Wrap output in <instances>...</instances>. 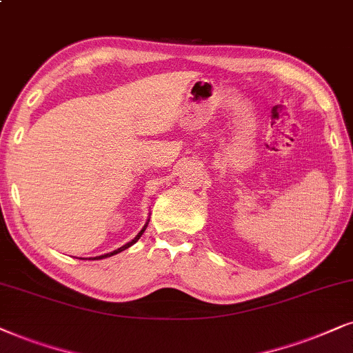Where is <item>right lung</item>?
Instances as JSON below:
<instances>
[{
	"instance_id": "1",
	"label": "right lung",
	"mask_w": 353,
	"mask_h": 353,
	"mask_svg": "<svg viewBox=\"0 0 353 353\" xmlns=\"http://www.w3.org/2000/svg\"><path fill=\"white\" fill-rule=\"evenodd\" d=\"M146 226H148V223H146V225H145V228H143V230H141V231H140V233H138V234L135 236V238H133V239L130 241V243H127V244H125V246H122V248H119V249H115V251H112V252H109V254H104V256H97V257H92V259H104V257H110V256H114V254H119V252H122V251H125V249H128V248H130V246H132V244H135V243H137V241H138V239H140V236L145 233Z\"/></svg>"
}]
</instances>
